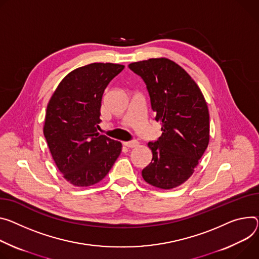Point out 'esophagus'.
<instances>
[{"label": "esophagus", "instance_id": "34e87169", "mask_svg": "<svg viewBox=\"0 0 259 259\" xmlns=\"http://www.w3.org/2000/svg\"><path fill=\"white\" fill-rule=\"evenodd\" d=\"M138 145H139V144H138V142H136V140H131V142H126V143H124V146L127 147V148H130V149L136 148Z\"/></svg>", "mask_w": 259, "mask_h": 259}]
</instances>
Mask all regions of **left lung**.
<instances>
[{
    "label": "left lung",
    "instance_id": "8db88e82",
    "mask_svg": "<svg viewBox=\"0 0 259 259\" xmlns=\"http://www.w3.org/2000/svg\"><path fill=\"white\" fill-rule=\"evenodd\" d=\"M147 84L155 120L162 135L149 143L153 159L143 169L144 180L160 189H172L189 179L207 148L209 114L196 82L166 58L129 64Z\"/></svg>",
    "mask_w": 259,
    "mask_h": 259
}]
</instances>
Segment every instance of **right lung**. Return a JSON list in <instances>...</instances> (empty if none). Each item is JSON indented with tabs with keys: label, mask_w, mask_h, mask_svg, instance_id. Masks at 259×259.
<instances>
[{
	"label": "right lung",
	"mask_w": 259,
	"mask_h": 259,
	"mask_svg": "<svg viewBox=\"0 0 259 259\" xmlns=\"http://www.w3.org/2000/svg\"><path fill=\"white\" fill-rule=\"evenodd\" d=\"M125 68L93 63L67 74L48 104L43 133L64 179L88 187L105 178L122 151V144L97 128L105 88Z\"/></svg>",
	"instance_id": "1"
}]
</instances>
